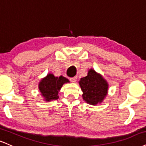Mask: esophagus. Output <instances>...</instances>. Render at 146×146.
<instances>
[{
	"label": "esophagus",
	"mask_w": 146,
	"mask_h": 146,
	"mask_svg": "<svg viewBox=\"0 0 146 146\" xmlns=\"http://www.w3.org/2000/svg\"><path fill=\"white\" fill-rule=\"evenodd\" d=\"M77 78H78V77L75 76V77H73V78H70V80H71L72 82H73V83H75V82L77 81Z\"/></svg>",
	"instance_id": "34e87169"
}]
</instances>
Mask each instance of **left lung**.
<instances>
[{"label":"left lung","mask_w":146,"mask_h":146,"mask_svg":"<svg viewBox=\"0 0 146 146\" xmlns=\"http://www.w3.org/2000/svg\"><path fill=\"white\" fill-rule=\"evenodd\" d=\"M84 101L92 105H96L103 101L108 93L109 84L105 79L92 68L88 71L87 76L79 82Z\"/></svg>","instance_id":"8db88e82"}]
</instances>
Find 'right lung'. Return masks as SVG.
<instances>
[{"mask_svg": "<svg viewBox=\"0 0 146 146\" xmlns=\"http://www.w3.org/2000/svg\"><path fill=\"white\" fill-rule=\"evenodd\" d=\"M69 82L68 79L62 75L58 78L54 76L52 73H48L45 78H42L38 83V90L44 101L50 102L58 99V92L63 84Z\"/></svg>", "mask_w": 146, "mask_h": 146, "instance_id": "add662e5", "label": "right lung"}]
</instances>
